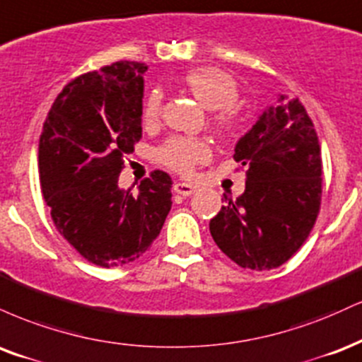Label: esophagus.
<instances>
[{
  "instance_id": "34e87169",
  "label": "esophagus",
  "mask_w": 362,
  "mask_h": 362,
  "mask_svg": "<svg viewBox=\"0 0 362 362\" xmlns=\"http://www.w3.org/2000/svg\"><path fill=\"white\" fill-rule=\"evenodd\" d=\"M194 191H197V186L191 185V182H176L174 185V193L181 194V197H189V194H193Z\"/></svg>"
}]
</instances>
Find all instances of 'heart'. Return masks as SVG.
Listing matches in <instances>:
<instances>
[{
  "label": "heart",
  "instance_id": "obj_1",
  "mask_svg": "<svg viewBox=\"0 0 362 362\" xmlns=\"http://www.w3.org/2000/svg\"><path fill=\"white\" fill-rule=\"evenodd\" d=\"M185 86L208 110H216L215 125L228 132L237 125L239 113L233 108L239 89L235 79L225 71L215 67H199L185 76ZM163 108V91L152 89L144 103L142 117L146 123H154ZM210 156V148L203 140L188 137H173L160 148V160L181 174H189L193 168Z\"/></svg>",
  "mask_w": 362,
  "mask_h": 362
}]
</instances>
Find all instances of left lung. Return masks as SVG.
Here are the masks:
<instances>
[{"label":"left lung","mask_w":362,"mask_h":362,"mask_svg":"<svg viewBox=\"0 0 362 362\" xmlns=\"http://www.w3.org/2000/svg\"><path fill=\"white\" fill-rule=\"evenodd\" d=\"M245 191L210 220L220 250L254 271L284 264L307 240L322 197V156L315 127L298 98L279 95L235 146Z\"/></svg>","instance_id":"left-lung-1"}]
</instances>
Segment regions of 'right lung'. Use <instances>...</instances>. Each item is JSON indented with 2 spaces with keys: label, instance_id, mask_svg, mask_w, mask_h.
Segmentation results:
<instances>
[{
  "label": "right lung",
  "instance_id": "obj_1",
  "mask_svg": "<svg viewBox=\"0 0 362 362\" xmlns=\"http://www.w3.org/2000/svg\"><path fill=\"white\" fill-rule=\"evenodd\" d=\"M142 62L120 61L66 84L38 142V174L59 233L86 261L129 264L159 235L171 176L154 171L139 193L118 188L123 157L142 139Z\"/></svg>",
  "mask_w": 362,
  "mask_h": 362
}]
</instances>
